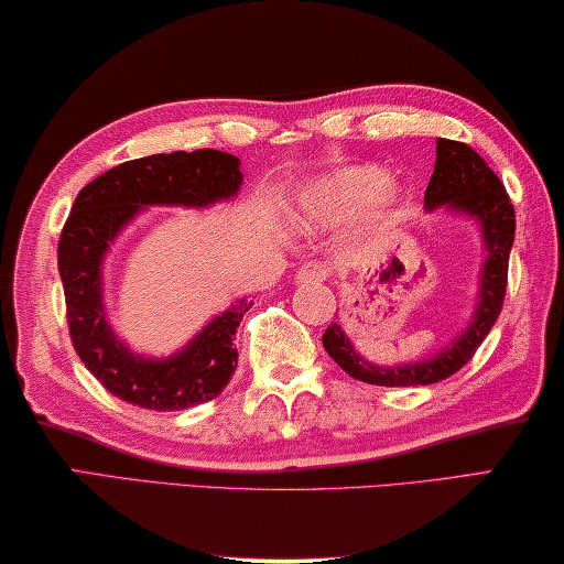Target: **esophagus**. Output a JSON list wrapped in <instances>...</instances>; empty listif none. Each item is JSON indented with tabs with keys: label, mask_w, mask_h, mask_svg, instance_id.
Instances as JSON below:
<instances>
[{
	"label": "esophagus",
	"mask_w": 564,
	"mask_h": 564,
	"mask_svg": "<svg viewBox=\"0 0 564 564\" xmlns=\"http://www.w3.org/2000/svg\"><path fill=\"white\" fill-rule=\"evenodd\" d=\"M327 276H329V267L325 262H317V260L304 262L297 272L300 282H322V280H327Z\"/></svg>",
	"instance_id": "obj_1"
}]
</instances>
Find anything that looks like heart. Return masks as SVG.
Listing matches in <instances>:
<instances>
[{
	"instance_id": "b5f03b06",
	"label": "heart",
	"mask_w": 564,
	"mask_h": 564,
	"mask_svg": "<svg viewBox=\"0 0 564 564\" xmlns=\"http://www.w3.org/2000/svg\"><path fill=\"white\" fill-rule=\"evenodd\" d=\"M392 205L394 192L387 187V172L375 164H355L310 184L302 197V215L304 219L332 221L369 209V215L382 219Z\"/></svg>"
}]
</instances>
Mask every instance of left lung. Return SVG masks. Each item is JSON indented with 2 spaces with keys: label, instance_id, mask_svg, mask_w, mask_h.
Returning <instances> with one entry per match:
<instances>
[{
  "label": "left lung",
  "instance_id": "8db88e82",
  "mask_svg": "<svg viewBox=\"0 0 564 564\" xmlns=\"http://www.w3.org/2000/svg\"><path fill=\"white\" fill-rule=\"evenodd\" d=\"M442 205L467 212V215L482 221L487 262L482 270L479 307L475 312L473 325L467 327L457 343H452V347H447L437 357L402 367H375L355 352L343 327L332 322L325 335H322V345H325L327 355L359 382L382 387H414L447 380V377L459 372L475 357L477 347L485 343V337L490 335L497 317H500L507 292L510 249L514 242V207L500 177L465 142L437 140V162L427 192H424V207L435 209Z\"/></svg>",
  "mask_w": 564,
  "mask_h": 564
}]
</instances>
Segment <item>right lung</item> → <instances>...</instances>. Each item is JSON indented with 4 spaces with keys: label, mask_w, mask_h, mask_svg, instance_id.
I'll return each mask as SVG.
<instances>
[{
    "label": "right lung",
    "mask_w": 564,
    "mask_h": 564,
    "mask_svg": "<svg viewBox=\"0 0 564 564\" xmlns=\"http://www.w3.org/2000/svg\"><path fill=\"white\" fill-rule=\"evenodd\" d=\"M242 184L239 160L227 152L197 150L152 154L122 162L91 180L64 221L57 262L67 302L69 337L77 355L107 392L144 410L172 412L215 400L237 367L235 332L245 300L162 362L134 357L112 335L101 310V257L134 212L144 205L205 207L232 197Z\"/></svg>",
    "instance_id": "obj_1"
}]
</instances>
